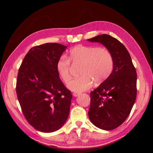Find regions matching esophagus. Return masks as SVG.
<instances>
[{
    "label": "esophagus",
    "mask_w": 153,
    "mask_h": 153,
    "mask_svg": "<svg viewBox=\"0 0 153 153\" xmlns=\"http://www.w3.org/2000/svg\"><path fill=\"white\" fill-rule=\"evenodd\" d=\"M80 94H81V93H79V92H74V94H73V95L74 96V97H77V96H79Z\"/></svg>",
    "instance_id": "34e87169"
}]
</instances>
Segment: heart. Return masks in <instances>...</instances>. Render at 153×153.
Instances as JSON below:
<instances>
[{
    "mask_svg": "<svg viewBox=\"0 0 153 153\" xmlns=\"http://www.w3.org/2000/svg\"><path fill=\"white\" fill-rule=\"evenodd\" d=\"M70 61L81 64L79 76L71 79L67 88L75 92L90 89L93 81L100 84L107 79L112 73L114 59L109 50L104 47L78 45L69 52L68 58L62 56L56 63V69L62 81L67 83L70 79Z\"/></svg>",
    "mask_w": 153,
    "mask_h": 153,
    "instance_id": "b5f03b06",
    "label": "heart"
}]
</instances>
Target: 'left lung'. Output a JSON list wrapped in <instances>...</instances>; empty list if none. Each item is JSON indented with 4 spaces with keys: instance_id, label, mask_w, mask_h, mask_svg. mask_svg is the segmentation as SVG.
I'll return each mask as SVG.
<instances>
[{
    "instance_id": "left-lung-1",
    "label": "left lung",
    "mask_w": 153,
    "mask_h": 153,
    "mask_svg": "<svg viewBox=\"0 0 153 153\" xmlns=\"http://www.w3.org/2000/svg\"><path fill=\"white\" fill-rule=\"evenodd\" d=\"M99 42L112 53L114 67L110 76L90 92L88 117L97 128L112 130L121 126L136 98L137 74L130 55L122 43L108 34L88 39Z\"/></svg>"
}]
</instances>
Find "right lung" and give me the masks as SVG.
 I'll return each instance as SVG.
<instances>
[{
    "label": "right lung",
    "mask_w": 153,
    "mask_h": 153,
    "mask_svg": "<svg viewBox=\"0 0 153 153\" xmlns=\"http://www.w3.org/2000/svg\"><path fill=\"white\" fill-rule=\"evenodd\" d=\"M66 48L58 43L33 46L18 71L16 92L22 112L27 122L42 132L58 130L69 116L72 94L56 69Z\"/></svg>",
    "instance_id": "obj_1"
}]
</instances>
